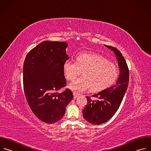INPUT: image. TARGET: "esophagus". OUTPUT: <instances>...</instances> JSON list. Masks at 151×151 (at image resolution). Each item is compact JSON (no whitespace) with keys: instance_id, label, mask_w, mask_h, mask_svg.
Wrapping results in <instances>:
<instances>
[{"instance_id":"34e87169","label":"esophagus","mask_w":151,"mask_h":151,"mask_svg":"<svg viewBox=\"0 0 151 151\" xmlns=\"http://www.w3.org/2000/svg\"><path fill=\"white\" fill-rule=\"evenodd\" d=\"M73 95H74V99H76L77 98H78V97L79 96V95L77 94L76 93H74Z\"/></svg>"}]
</instances>
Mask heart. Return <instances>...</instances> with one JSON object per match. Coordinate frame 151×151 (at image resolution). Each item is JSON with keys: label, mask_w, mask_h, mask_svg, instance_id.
Here are the masks:
<instances>
[{"label": "heart", "mask_w": 151, "mask_h": 151, "mask_svg": "<svg viewBox=\"0 0 151 151\" xmlns=\"http://www.w3.org/2000/svg\"><path fill=\"white\" fill-rule=\"evenodd\" d=\"M63 69L65 77L70 81L74 80L83 71V76L68 86L76 93L90 88L92 92H101L112 86L119 75L115 64L95 53H80L76 57V62L65 61Z\"/></svg>", "instance_id": "heart-1"}]
</instances>
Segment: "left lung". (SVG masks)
I'll return each instance as SVG.
<instances>
[{
  "mask_svg": "<svg viewBox=\"0 0 151 151\" xmlns=\"http://www.w3.org/2000/svg\"><path fill=\"white\" fill-rule=\"evenodd\" d=\"M106 47L114 51L119 68V74L115 85L93 95L98 99L93 101L87 96V104L83 111V117L88 123L101 124L111 118L117 111L126 93L129 81V71L126 60L116 48Z\"/></svg>",
  "mask_w": 151,
  "mask_h": 151,
  "instance_id": "8db88e82",
  "label": "left lung"
}]
</instances>
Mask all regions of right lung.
Returning <instances> with one entry per match:
<instances>
[{"label": "right lung", "mask_w": 151, "mask_h": 151, "mask_svg": "<svg viewBox=\"0 0 151 151\" xmlns=\"http://www.w3.org/2000/svg\"><path fill=\"white\" fill-rule=\"evenodd\" d=\"M64 42L44 41L27 55L23 66L24 93L29 108L41 121L54 123L65 114L73 98L71 90L58 91L67 84L63 69L69 57Z\"/></svg>", "instance_id": "obj_1"}]
</instances>
